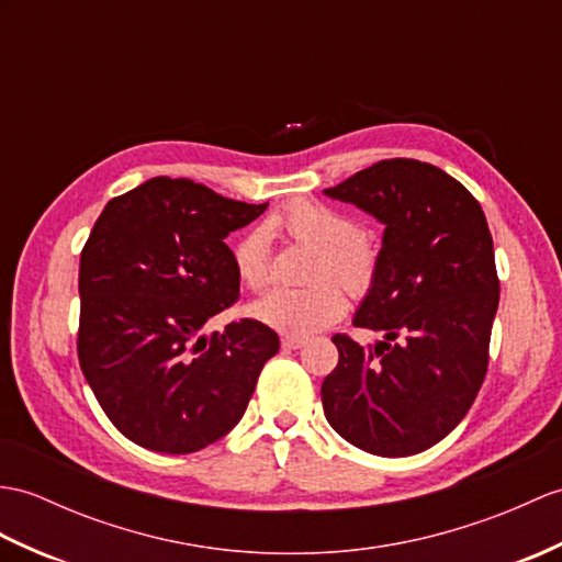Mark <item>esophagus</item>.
Masks as SVG:
<instances>
[{
	"mask_svg": "<svg viewBox=\"0 0 562 562\" xmlns=\"http://www.w3.org/2000/svg\"><path fill=\"white\" fill-rule=\"evenodd\" d=\"M304 345H306V337H296V335L282 337V349H302Z\"/></svg>",
	"mask_w": 562,
	"mask_h": 562,
	"instance_id": "34e87169",
	"label": "esophagus"
}]
</instances>
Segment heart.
Instances as JSON below:
<instances>
[{"instance_id": "heart-1", "label": "heart", "mask_w": 562, "mask_h": 562, "mask_svg": "<svg viewBox=\"0 0 562 562\" xmlns=\"http://www.w3.org/2000/svg\"><path fill=\"white\" fill-rule=\"evenodd\" d=\"M268 229L282 234L284 239L316 249L311 263V286L304 290L266 292L251 306L254 318L268 328L286 335H311L325 325L342 318L347 296L369 292L378 270V249L367 234L357 232V222L347 213L321 201L296 199L268 222ZM234 268L239 280L260 290L270 278V251L266 232L251 229L237 239L232 249Z\"/></svg>"}]
</instances>
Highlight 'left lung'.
I'll return each mask as SVG.
<instances>
[{"mask_svg": "<svg viewBox=\"0 0 562 562\" xmlns=\"http://www.w3.org/2000/svg\"><path fill=\"white\" fill-rule=\"evenodd\" d=\"M325 195L383 222L375 280L355 316L373 347L335 335L321 385L325 419L351 446L407 458L446 438L488 369L501 282L479 201L436 165L381 160Z\"/></svg>", "mask_w": 562, "mask_h": 562, "instance_id": "obj_1", "label": "left lung"}]
</instances>
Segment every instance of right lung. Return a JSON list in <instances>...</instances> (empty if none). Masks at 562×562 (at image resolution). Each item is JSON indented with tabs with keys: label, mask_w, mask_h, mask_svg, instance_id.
Returning <instances> with one entry per match:
<instances>
[{
	"label": "right lung",
	"mask_w": 562,
	"mask_h": 562,
	"mask_svg": "<svg viewBox=\"0 0 562 562\" xmlns=\"http://www.w3.org/2000/svg\"><path fill=\"white\" fill-rule=\"evenodd\" d=\"M266 207L155 177L100 213L78 270V363L136 446L187 454L227 436L278 355V333L260 321L201 335L239 296L227 234Z\"/></svg>",
	"instance_id": "add662e5"
}]
</instances>
